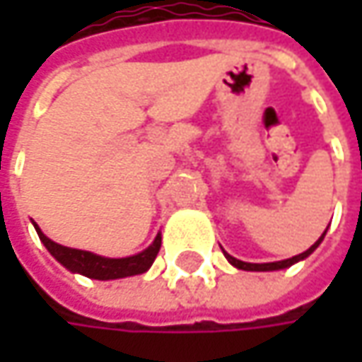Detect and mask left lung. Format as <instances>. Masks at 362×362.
<instances>
[{
    "mask_svg": "<svg viewBox=\"0 0 362 362\" xmlns=\"http://www.w3.org/2000/svg\"><path fill=\"white\" fill-rule=\"evenodd\" d=\"M327 235V231L322 233V238ZM322 238L318 240V242L314 243V245H310L306 252H302V254H298V256L294 257H288V259H282V262H272V264H247V262H242V259H238V257L230 256V254H226V257L230 259V264H233L235 268H240V270H250V272H272V270H284V268H288V266H292V264H296V262H300V259H304V257H308L310 254H313L314 250L318 247V243L322 242Z\"/></svg>",
    "mask_w": 362,
    "mask_h": 362,
    "instance_id": "1",
    "label": "left lung"
}]
</instances>
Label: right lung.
<instances>
[{
	"mask_svg": "<svg viewBox=\"0 0 362 362\" xmlns=\"http://www.w3.org/2000/svg\"><path fill=\"white\" fill-rule=\"evenodd\" d=\"M35 226V223H34ZM35 231L40 235V240L48 247V252L56 257L62 266H66L70 272H78L82 276H88L94 280H117V278H127V276H136L143 274L151 268V264L155 262V257L160 250V233L155 238V242L146 247L145 252L136 254L131 257H103L84 252V250H72V247H64L60 243L48 240L40 228L35 226Z\"/></svg>",
	"mask_w": 362,
	"mask_h": 362,
	"instance_id": "add662e5",
	"label": "right lung"
}]
</instances>
